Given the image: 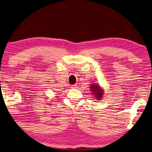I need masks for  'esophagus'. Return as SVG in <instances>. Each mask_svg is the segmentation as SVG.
Instances as JSON below:
<instances>
[{
	"mask_svg": "<svg viewBox=\"0 0 152 152\" xmlns=\"http://www.w3.org/2000/svg\"><path fill=\"white\" fill-rule=\"evenodd\" d=\"M76 85H72L71 86V88H72V89H74V88H76Z\"/></svg>",
	"mask_w": 152,
	"mask_h": 152,
	"instance_id": "34e87169",
	"label": "esophagus"
}]
</instances>
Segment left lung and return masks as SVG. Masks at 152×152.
Instances as JSON below:
<instances>
[{
  "mask_svg": "<svg viewBox=\"0 0 152 152\" xmlns=\"http://www.w3.org/2000/svg\"><path fill=\"white\" fill-rule=\"evenodd\" d=\"M91 91L92 92V94L94 96L95 99L98 101H100L103 96L104 91L101 86H99V84H91Z\"/></svg>",
  "mask_w": 152,
  "mask_h": 152,
  "instance_id": "1",
  "label": "left lung"
}]
</instances>
